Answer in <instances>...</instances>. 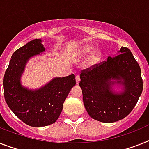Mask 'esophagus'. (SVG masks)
Listing matches in <instances>:
<instances>
[{"label":"esophagus","mask_w":149,"mask_h":149,"mask_svg":"<svg viewBox=\"0 0 149 149\" xmlns=\"http://www.w3.org/2000/svg\"><path fill=\"white\" fill-rule=\"evenodd\" d=\"M76 81H77V84H79V82L80 81V77H79V75H77V76H76Z\"/></svg>","instance_id":"esophagus-1"}]
</instances>
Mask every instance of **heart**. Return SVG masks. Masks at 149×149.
<instances>
[{
  "mask_svg": "<svg viewBox=\"0 0 149 149\" xmlns=\"http://www.w3.org/2000/svg\"><path fill=\"white\" fill-rule=\"evenodd\" d=\"M92 51H93V47H91V46H86V47H82L80 51L79 52V54L81 57H84V56L88 55V54L91 53ZM101 57H102L101 52L98 51H95L92 54V55L90 57L89 60H88V63H89V65L96 64V63H98L99 62V61L101 60Z\"/></svg>",
  "mask_w": 149,
  "mask_h": 149,
  "instance_id": "b5f03b06",
  "label": "heart"
}]
</instances>
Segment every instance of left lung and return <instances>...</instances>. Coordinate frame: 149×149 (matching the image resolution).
I'll list each match as a JSON object with an SVG mask.
<instances>
[{"mask_svg": "<svg viewBox=\"0 0 149 149\" xmlns=\"http://www.w3.org/2000/svg\"><path fill=\"white\" fill-rule=\"evenodd\" d=\"M80 79L79 85L86 111L92 118L103 123H113L127 117L143 88L140 67L125 47H121L119 54L82 70ZM114 83L125 86L122 93L112 92Z\"/></svg>", "mask_w": 149, "mask_h": 149, "instance_id": "8db88e82", "label": "left lung"}]
</instances>
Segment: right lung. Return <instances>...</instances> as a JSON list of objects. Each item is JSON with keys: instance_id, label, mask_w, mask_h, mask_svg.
<instances>
[{"instance_id": "add662e5", "label": "right lung", "mask_w": 149, "mask_h": 149, "mask_svg": "<svg viewBox=\"0 0 149 149\" xmlns=\"http://www.w3.org/2000/svg\"><path fill=\"white\" fill-rule=\"evenodd\" d=\"M42 40L34 39L15 51L3 77V94L8 107L26 124L45 127L58 119L63 104L72 86L74 74L55 78L36 91L22 87L20 77L30 57L45 51Z\"/></svg>"}]
</instances>
